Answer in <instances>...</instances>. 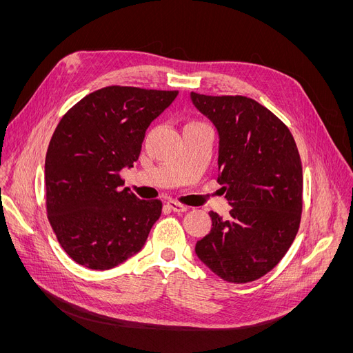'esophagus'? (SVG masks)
Returning <instances> with one entry per match:
<instances>
[{
    "mask_svg": "<svg viewBox=\"0 0 353 353\" xmlns=\"http://www.w3.org/2000/svg\"><path fill=\"white\" fill-rule=\"evenodd\" d=\"M167 208H169L172 212H176V213H184V212L189 210L188 206L180 205V203H177V201H174V200L167 201Z\"/></svg>",
    "mask_w": 353,
    "mask_h": 353,
    "instance_id": "1",
    "label": "esophagus"
}]
</instances>
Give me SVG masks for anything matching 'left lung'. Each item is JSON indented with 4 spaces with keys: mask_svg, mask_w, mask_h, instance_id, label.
Listing matches in <instances>:
<instances>
[{
    "mask_svg": "<svg viewBox=\"0 0 353 353\" xmlns=\"http://www.w3.org/2000/svg\"><path fill=\"white\" fill-rule=\"evenodd\" d=\"M190 99L217 130V181L232 206L228 219L209 213L213 228L196 243V254L226 282H253L282 261L299 230L298 147L289 128L252 99L197 92Z\"/></svg>",
    "mask_w": 353,
    "mask_h": 353,
    "instance_id": "8db88e82",
    "label": "left lung"
}]
</instances>
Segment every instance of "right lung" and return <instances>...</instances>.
<instances>
[{"label": "right lung", "mask_w": 353, "mask_h": 353, "mask_svg": "<svg viewBox=\"0 0 353 353\" xmlns=\"http://www.w3.org/2000/svg\"><path fill=\"white\" fill-rule=\"evenodd\" d=\"M179 91L111 85L85 96L61 119L46 156L50 225L74 262L108 270L139 253L161 214L160 200L124 188L145 130Z\"/></svg>", "instance_id": "1"}]
</instances>
